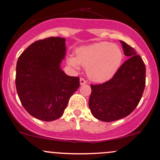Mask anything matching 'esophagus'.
<instances>
[{"mask_svg": "<svg viewBox=\"0 0 160 160\" xmlns=\"http://www.w3.org/2000/svg\"><path fill=\"white\" fill-rule=\"evenodd\" d=\"M80 85H84V84L86 83V81L85 80H84L83 78H80Z\"/></svg>", "mask_w": 160, "mask_h": 160, "instance_id": "34e87169", "label": "esophagus"}]
</instances>
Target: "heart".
I'll return each instance as SVG.
<instances>
[{
	"label": "heart",
	"instance_id": "obj_1",
	"mask_svg": "<svg viewBox=\"0 0 160 160\" xmlns=\"http://www.w3.org/2000/svg\"><path fill=\"white\" fill-rule=\"evenodd\" d=\"M123 57V52L118 45L102 41L78 48L76 56L67 57V63L76 69L81 65L86 68V74L90 80L104 82L117 74Z\"/></svg>",
	"mask_w": 160,
	"mask_h": 160
}]
</instances>
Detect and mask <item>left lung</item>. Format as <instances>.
Listing matches in <instances>:
<instances>
[{"mask_svg":"<svg viewBox=\"0 0 160 160\" xmlns=\"http://www.w3.org/2000/svg\"><path fill=\"white\" fill-rule=\"evenodd\" d=\"M128 59L117 73L102 84H91L89 106L96 119L112 122L127 117L137 107L145 87L146 68L135 49L120 40Z\"/></svg>","mask_w":160,"mask_h":160,"instance_id":"1","label":"left lung"}]
</instances>
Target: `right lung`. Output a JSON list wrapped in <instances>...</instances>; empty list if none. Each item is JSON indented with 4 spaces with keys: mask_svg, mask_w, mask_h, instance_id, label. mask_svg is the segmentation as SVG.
<instances>
[{
    "mask_svg": "<svg viewBox=\"0 0 160 160\" xmlns=\"http://www.w3.org/2000/svg\"><path fill=\"white\" fill-rule=\"evenodd\" d=\"M66 53L65 39L51 37L34 42L16 64V87L22 104L32 117L43 121L62 117L80 78L60 68Z\"/></svg>",
    "mask_w": 160,
    "mask_h": 160,
    "instance_id": "1",
    "label": "right lung"
}]
</instances>
